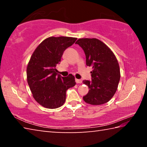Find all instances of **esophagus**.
Masks as SVG:
<instances>
[{"label":"esophagus","instance_id":"1","mask_svg":"<svg viewBox=\"0 0 147 147\" xmlns=\"http://www.w3.org/2000/svg\"><path fill=\"white\" fill-rule=\"evenodd\" d=\"M75 81H76V82L77 83V84H81L82 82V80H80V79H75Z\"/></svg>","mask_w":147,"mask_h":147}]
</instances>
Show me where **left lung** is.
<instances>
[{"label": "left lung", "mask_w": 147, "mask_h": 147, "mask_svg": "<svg viewBox=\"0 0 147 147\" xmlns=\"http://www.w3.org/2000/svg\"><path fill=\"white\" fill-rule=\"evenodd\" d=\"M84 50L86 65L91 67V81L84 80L89 87L84 100L91 105L105 104L113 97L121 78L120 68L115 54L98 39L82 38L76 42Z\"/></svg>", "instance_id": "1"}]
</instances>
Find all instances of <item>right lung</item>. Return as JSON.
<instances>
[{
    "instance_id": "add662e5",
    "label": "right lung",
    "mask_w": 147,
    "mask_h": 147,
    "mask_svg": "<svg viewBox=\"0 0 147 147\" xmlns=\"http://www.w3.org/2000/svg\"><path fill=\"white\" fill-rule=\"evenodd\" d=\"M76 39L50 37L42 41L32 54L26 68L27 82L35 100L45 108L61 106L65 102L67 90L75 86L73 75H58L56 67L61 61L65 50Z\"/></svg>"
}]
</instances>
